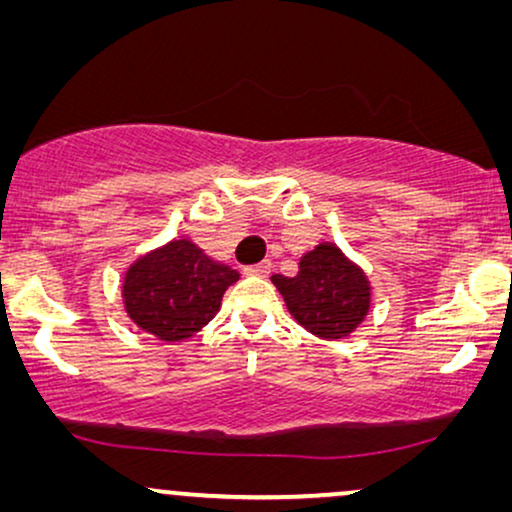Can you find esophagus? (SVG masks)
Wrapping results in <instances>:
<instances>
[{"mask_svg": "<svg viewBox=\"0 0 512 512\" xmlns=\"http://www.w3.org/2000/svg\"><path fill=\"white\" fill-rule=\"evenodd\" d=\"M270 270H272V263L270 261H263V263H256V265H247V268H244V275L268 277Z\"/></svg>", "mask_w": 512, "mask_h": 512, "instance_id": "1", "label": "esophagus"}]
</instances>
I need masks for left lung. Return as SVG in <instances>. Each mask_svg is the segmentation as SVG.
<instances>
[{
  "label": "left lung",
  "instance_id": "obj_1",
  "mask_svg": "<svg viewBox=\"0 0 512 512\" xmlns=\"http://www.w3.org/2000/svg\"><path fill=\"white\" fill-rule=\"evenodd\" d=\"M272 284L291 317L324 340L345 338L370 310L368 277L331 242L307 251L296 277L275 275Z\"/></svg>",
  "mask_w": 512,
  "mask_h": 512
}]
</instances>
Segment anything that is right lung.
Segmentation results:
<instances>
[{"instance_id":"add662e5","label":"right lung","mask_w":512,"mask_h":512,"mask_svg":"<svg viewBox=\"0 0 512 512\" xmlns=\"http://www.w3.org/2000/svg\"><path fill=\"white\" fill-rule=\"evenodd\" d=\"M237 279L235 270L212 261L191 240H172L125 272V312L158 340H186L216 317L223 293Z\"/></svg>"}]
</instances>
